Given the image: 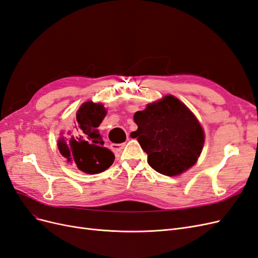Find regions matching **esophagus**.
<instances>
[{"instance_id": "obj_1", "label": "esophagus", "mask_w": 258, "mask_h": 258, "mask_svg": "<svg viewBox=\"0 0 258 258\" xmlns=\"http://www.w3.org/2000/svg\"><path fill=\"white\" fill-rule=\"evenodd\" d=\"M127 140H130V137H128ZM123 146H124V143H121V144L112 143L111 144V148H112V151H114V152H120L123 148Z\"/></svg>"}]
</instances>
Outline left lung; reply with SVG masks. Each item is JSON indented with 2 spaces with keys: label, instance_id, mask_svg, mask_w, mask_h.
I'll return each mask as SVG.
<instances>
[{
  "label": "left lung",
  "instance_id": "1",
  "mask_svg": "<svg viewBox=\"0 0 258 258\" xmlns=\"http://www.w3.org/2000/svg\"><path fill=\"white\" fill-rule=\"evenodd\" d=\"M138 130L131 137L147 154V162L157 172L173 176L196 163L205 134L194 114L173 96L148 104L134 116Z\"/></svg>",
  "mask_w": 258,
  "mask_h": 258
}]
</instances>
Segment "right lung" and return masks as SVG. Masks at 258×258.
I'll return each instance as SVG.
<instances>
[{
	"label": "right lung",
	"instance_id": "1",
	"mask_svg": "<svg viewBox=\"0 0 258 258\" xmlns=\"http://www.w3.org/2000/svg\"><path fill=\"white\" fill-rule=\"evenodd\" d=\"M106 114L102 104L91 101L84 103L76 113L72 135L60 139L58 148L69 162L88 174L100 173L112 166L115 156L104 146L98 127Z\"/></svg>",
	"mask_w": 258,
	"mask_h": 258
}]
</instances>
